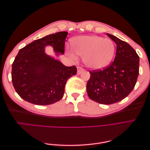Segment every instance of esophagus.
Listing matches in <instances>:
<instances>
[{"mask_svg": "<svg viewBox=\"0 0 150 150\" xmlns=\"http://www.w3.org/2000/svg\"><path fill=\"white\" fill-rule=\"evenodd\" d=\"M77 69H78V74H80L84 71V69H83V68H82L81 67H79V66L77 67Z\"/></svg>", "mask_w": 150, "mask_h": 150, "instance_id": "1", "label": "esophagus"}]
</instances>
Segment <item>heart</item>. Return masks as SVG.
<instances>
[{
  "mask_svg": "<svg viewBox=\"0 0 150 150\" xmlns=\"http://www.w3.org/2000/svg\"><path fill=\"white\" fill-rule=\"evenodd\" d=\"M73 51L83 56L86 66L92 69H101L112 61L115 52V44L110 39L96 35H83L72 41ZM72 56L74 53L71 52Z\"/></svg>",
  "mask_w": 150,
  "mask_h": 150,
  "instance_id": "heart-1",
  "label": "heart"
}]
</instances>
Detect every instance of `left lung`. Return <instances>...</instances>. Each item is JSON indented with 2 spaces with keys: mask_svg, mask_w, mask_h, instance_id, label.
I'll use <instances>...</instances> for the list:
<instances>
[{
  "mask_svg": "<svg viewBox=\"0 0 150 150\" xmlns=\"http://www.w3.org/2000/svg\"><path fill=\"white\" fill-rule=\"evenodd\" d=\"M116 44L114 61L103 69L89 71L86 85L89 98L103 104H111L125 99L132 91L139 74V57L129 44L107 34Z\"/></svg>",
  "mask_w": 150,
  "mask_h": 150,
  "instance_id": "left-lung-1",
  "label": "left lung"
}]
</instances>
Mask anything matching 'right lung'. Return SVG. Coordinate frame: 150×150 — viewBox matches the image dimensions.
I'll return each instance as SVG.
<instances>
[{
	"label": "right lung",
	"mask_w": 150,
	"mask_h": 150,
	"mask_svg": "<svg viewBox=\"0 0 150 150\" xmlns=\"http://www.w3.org/2000/svg\"><path fill=\"white\" fill-rule=\"evenodd\" d=\"M67 32L50 34L19 50L12 65V81L17 93L36 105H49L60 101L67 79L76 75L75 66L67 67L45 53L51 46L57 54L64 53Z\"/></svg>",
	"instance_id": "obj_1"
}]
</instances>
